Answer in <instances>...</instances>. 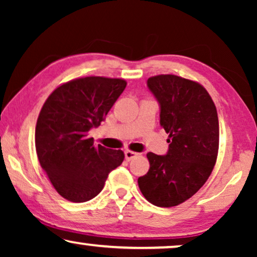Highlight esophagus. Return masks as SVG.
Returning <instances> with one entry per match:
<instances>
[{
    "mask_svg": "<svg viewBox=\"0 0 257 257\" xmlns=\"http://www.w3.org/2000/svg\"><path fill=\"white\" fill-rule=\"evenodd\" d=\"M138 156H139V153L133 152V151H130V150H126V151H125V159L127 160V161L132 160L133 158H137Z\"/></svg>",
    "mask_w": 257,
    "mask_h": 257,
    "instance_id": "1",
    "label": "esophagus"
}]
</instances>
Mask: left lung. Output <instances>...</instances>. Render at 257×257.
Listing matches in <instances>:
<instances>
[{
	"label": "left lung",
	"instance_id": "obj_1",
	"mask_svg": "<svg viewBox=\"0 0 257 257\" xmlns=\"http://www.w3.org/2000/svg\"><path fill=\"white\" fill-rule=\"evenodd\" d=\"M160 106V126L168 133L166 156L147 153L150 170L138 179L143 195L158 207L185 202L205 185L216 163L219 118L202 85L175 75L147 79Z\"/></svg>",
	"mask_w": 257,
	"mask_h": 257
}]
</instances>
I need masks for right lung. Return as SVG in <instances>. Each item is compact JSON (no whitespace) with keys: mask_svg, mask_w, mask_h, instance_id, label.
<instances>
[{"mask_svg":"<svg viewBox=\"0 0 257 257\" xmlns=\"http://www.w3.org/2000/svg\"><path fill=\"white\" fill-rule=\"evenodd\" d=\"M126 82L84 77L58 86L38 115L35 145L38 160L59 195L72 202L93 199L124 152L93 144L89 131L106 117Z\"/></svg>","mask_w":257,"mask_h":257,"instance_id":"1","label":"right lung"}]
</instances>
